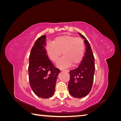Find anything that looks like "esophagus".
<instances>
[{"instance_id":"1","label":"esophagus","mask_w":121,"mask_h":121,"mask_svg":"<svg viewBox=\"0 0 121 121\" xmlns=\"http://www.w3.org/2000/svg\"><path fill=\"white\" fill-rule=\"evenodd\" d=\"M61 71H63V72H69V70H68V69H61Z\"/></svg>"}]
</instances>
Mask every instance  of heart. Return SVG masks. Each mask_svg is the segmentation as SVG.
Masks as SVG:
<instances>
[{
	"label": "heart",
	"mask_w": 121,
	"mask_h": 121,
	"mask_svg": "<svg viewBox=\"0 0 121 121\" xmlns=\"http://www.w3.org/2000/svg\"><path fill=\"white\" fill-rule=\"evenodd\" d=\"M47 56L56 63L63 52L64 56L57 62V66L67 68L72 65H76L81 61L85 50L83 40L71 35H63L55 38L52 43L46 45Z\"/></svg>",
	"instance_id": "b5f03b06"
}]
</instances>
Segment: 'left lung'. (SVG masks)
I'll list each match as a JSON object with an SVG mask.
<instances>
[{
	"label": "left lung",
	"instance_id": "1",
	"mask_svg": "<svg viewBox=\"0 0 121 121\" xmlns=\"http://www.w3.org/2000/svg\"><path fill=\"white\" fill-rule=\"evenodd\" d=\"M78 33L84 39L86 51L78 67L69 72L70 80L68 88L72 96L81 98L87 95L91 91L94 79L95 64L94 57L89 42L83 35Z\"/></svg>",
	"mask_w": 121,
	"mask_h": 121
}]
</instances>
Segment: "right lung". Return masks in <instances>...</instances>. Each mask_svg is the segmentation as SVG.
Returning a JSON list of instances; mask_svg holds the SVG:
<instances>
[{
    "label": "right lung",
    "mask_w": 121,
    "mask_h": 121,
    "mask_svg": "<svg viewBox=\"0 0 121 121\" xmlns=\"http://www.w3.org/2000/svg\"><path fill=\"white\" fill-rule=\"evenodd\" d=\"M46 37L45 35L41 36L35 42L29 56L28 67L31 88L36 95L42 98L52 96L57 76L60 73L47 55Z\"/></svg>",
    "instance_id": "right-lung-1"
}]
</instances>
